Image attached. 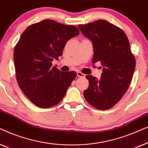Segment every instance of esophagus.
<instances>
[{
    "instance_id": "obj_1",
    "label": "esophagus",
    "mask_w": 148,
    "mask_h": 148,
    "mask_svg": "<svg viewBox=\"0 0 148 148\" xmlns=\"http://www.w3.org/2000/svg\"><path fill=\"white\" fill-rule=\"evenodd\" d=\"M77 75L79 77H86V75H85L84 73H82L80 71L77 72Z\"/></svg>"
}]
</instances>
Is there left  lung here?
<instances>
[{"instance_id": "1", "label": "left lung", "mask_w": 148, "mask_h": 148, "mask_svg": "<svg viewBox=\"0 0 148 148\" xmlns=\"http://www.w3.org/2000/svg\"><path fill=\"white\" fill-rule=\"evenodd\" d=\"M85 37L92 42L94 48L92 63L102 66L100 79L87 75L88 88L84 92L89 104L100 110L114 106L128 90L135 68L129 40L120 28L100 19L86 25H78Z\"/></svg>"}]
</instances>
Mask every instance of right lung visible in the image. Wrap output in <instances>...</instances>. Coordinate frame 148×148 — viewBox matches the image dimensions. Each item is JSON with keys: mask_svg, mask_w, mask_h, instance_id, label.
<instances>
[{"mask_svg": "<svg viewBox=\"0 0 148 148\" xmlns=\"http://www.w3.org/2000/svg\"><path fill=\"white\" fill-rule=\"evenodd\" d=\"M73 25L45 19L27 27L14 50L16 77L20 89L31 102L42 108L57 104L76 77L75 71L52 66L66 42L79 35Z\"/></svg>", "mask_w": 148, "mask_h": 148, "instance_id": "1", "label": "right lung"}]
</instances>
